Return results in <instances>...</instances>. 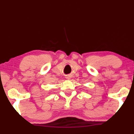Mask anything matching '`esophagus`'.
<instances>
[{
	"mask_svg": "<svg viewBox=\"0 0 134 134\" xmlns=\"http://www.w3.org/2000/svg\"><path fill=\"white\" fill-rule=\"evenodd\" d=\"M66 78H67V79L70 80V79H71V76H70V75H67V76L66 77Z\"/></svg>",
	"mask_w": 134,
	"mask_h": 134,
	"instance_id": "34e87169",
	"label": "esophagus"
}]
</instances>
